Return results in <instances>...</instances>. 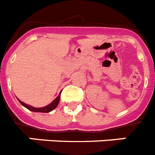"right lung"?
Instances as JSON below:
<instances>
[{"instance_id":"obj_1","label":"right lung","mask_w":155,"mask_h":155,"mask_svg":"<svg viewBox=\"0 0 155 155\" xmlns=\"http://www.w3.org/2000/svg\"><path fill=\"white\" fill-rule=\"evenodd\" d=\"M61 93H60V94H59L58 96H57L55 99L53 100L51 103L49 104V105H46V106H44V107H42V108L33 107V106L27 105V104H25V102H21V100H19L18 98V100L19 102H20V103H21L24 107H25L26 109H28V110L31 111V112H37V113H50V112H51L52 110H53V109H55V108L57 106V105L59 104L60 98H61Z\"/></svg>"}]
</instances>
